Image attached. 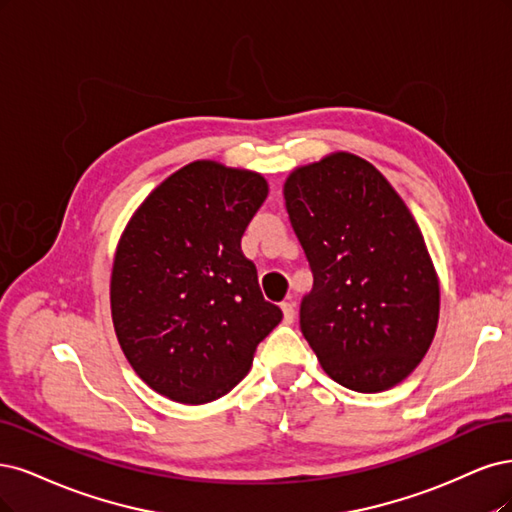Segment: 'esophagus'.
<instances>
[{"label": "esophagus", "instance_id": "34e87169", "mask_svg": "<svg viewBox=\"0 0 512 512\" xmlns=\"http://www.w3.org/2000/svg\"><path fill=\"white\" fill-rule=\"evenodd\" d=\"M280 310H283V321L285 323H293V319H295V304L291 300L283 302V304H280Z\"/></svg>", "mask_w": 512, "mask_h": 512}]
</instances>
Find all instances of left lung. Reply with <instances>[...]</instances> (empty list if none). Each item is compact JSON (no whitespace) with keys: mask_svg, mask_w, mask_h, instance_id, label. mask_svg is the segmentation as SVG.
Segmentation results:
<instances>
[{"mask_svg":"<svg viewBox=\"0 0 512 512\" xmlns=\"http://www.w3.org/2000/svg\"><path fill=\"white\" fill-rule=\"evenodd\" d=\"M285 206L312 270L300 327L346 389L385 391L434 340L440 287L421 229L372 163L332 153L295 168Z\"/></svg>","mask_w":512,"mask_h":512,"instance_id":"8db88e82","label":"left lung"}]
</instances>
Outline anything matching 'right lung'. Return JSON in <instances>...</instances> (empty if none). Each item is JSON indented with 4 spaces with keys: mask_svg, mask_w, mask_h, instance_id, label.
<instances>
[{
    "mask_svg": "<svg viewBox=\"0 0 512 512\" xmlns=\"http://www.w3.org/2000/svg\"><path fill=\"white\" fill-rule=\"evenodd\" d=\"M266 197L257 172L193 161L146 197L119 240L114 332L136 374L174 402L206 404L232 391L283 319L240 251Z\"/></svg>",
    "mask_w": 512,
    "mask_h": 512,
    "instance_id": "right-lung-1",
    "label": "right lung"
}]
</instances>
